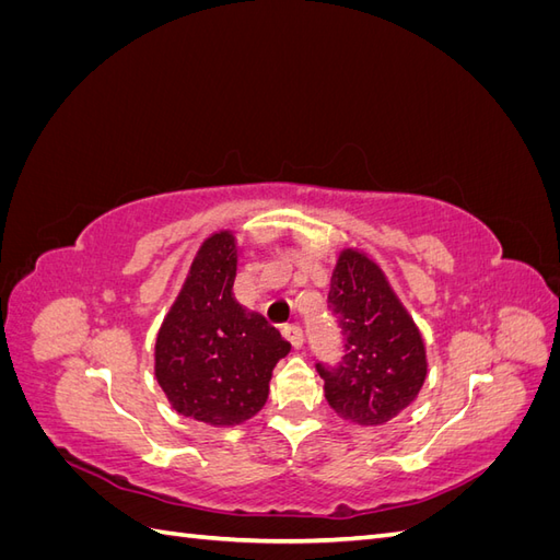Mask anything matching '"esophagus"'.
<instances>
[{"label":"esophagus","instance_id":"34e87169","mask_svg":"<svg viewBox=\"0 0 560 560\" xmlns=\"http://www.w3.org/2000/svg\"><path fill=\"white\" fill-rule=\"evenodd\" d=\"M282 336L290 341L294 348H301L303 341H306V336H303V329L299 325H284L282 327Z\"/></svg>","mask_w":560,"mask_h":560}]
</instances>
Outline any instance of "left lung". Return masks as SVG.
<instances>
[{
    "label": "left lung",
    "instance_id": "8db88e82",
    "mask_svg": "<svg viewBox=\"0 0 560 560\" xmlns=\"http://www.w3.org/2000/svg\"><path fill=\"white\" fill-rule=\"evenodd\" d=\"M327 306L343 336L338 364L317 362L331 409L358 425H383L409 406L428 376L425 346L383 270L346 249L331 276Z\"/></svg>",
    "mask_w": 560,
    "mask_h": 560
}]
</instances>
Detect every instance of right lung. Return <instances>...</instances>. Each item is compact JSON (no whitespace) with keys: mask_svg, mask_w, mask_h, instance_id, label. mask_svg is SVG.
Returning <instances> with one entry per match:
<instances>
[{"mask_svg":"<svg viewBox=\"0 0 560 560\" xmlns=\"http://www.w3.org/2000/svg\"><path fill=\"white\" fill-rule=\"evenodd\" d=\"M235 238L214 233L156 338V378L173 409L214 428L261 411L273 366L292 348L264 315L235 301Z\"/></svg>","mask_w":560,"mask_h":560,"instance_id":"right-lung-1","label":"right lung"}]
</instances>
